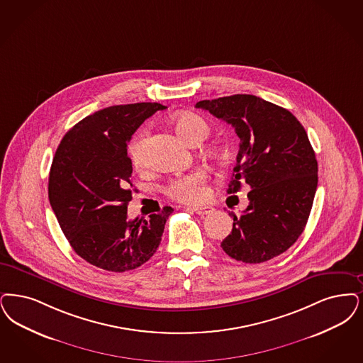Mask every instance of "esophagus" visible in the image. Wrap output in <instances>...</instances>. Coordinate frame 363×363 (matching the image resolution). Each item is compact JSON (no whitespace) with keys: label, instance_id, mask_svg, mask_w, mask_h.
Masks as SVG:
<instances>
[{"label":"esophagus","instance_id":"1","mask_svg":"<svg viewBox=\"0 0 363 363\" xmlns=\"http://www.w3.org/2000/svg\"><path fill=\"white\" fill-rule=\"evenodd\" d=\"M191 211L193 212H196L199 216H205V215H211V213H213V211H215V208H212V206H194V208H191Z\"/></svg>","mask_w":363,"mask_h":363}]
</instances>
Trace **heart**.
Masks as SVG:
<instances>
[{"mask_svg":"<svg viewBox=\"0 0 363 363\" xmlns=\"http://www.w3.org/2000/svg\"><path fill=\"white\" fill-rule=\"evenodd\" d=\"M175 130L181 135V138L190 145H197L211 133V125L208 121L196 113H181L175 117ZM147 139L148 132L143 130L139 133L130 145V157L132 164L136 170L145 169L147 162ZM209 155L218 157L221 152V147L218 145H211L208 150ZM166 193L178 201L186 203H197L203 201L208 196L206 186V174L197 170L184 177H178L166 186Z\"/></svg>","mask_w":363,"mask_h":363,"instance_id":"heart-1","label":"heart"}]
</instances>
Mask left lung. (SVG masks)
Segmentation results:
<instances>
[{"label":"left lung","instance_id":"8db88e82","mask_svg":"<svg viewBox=\"0 0 363 363\" xmlns=\"http://www.w3.org/2000/svg\"><path fill=\"white\" fill-rule=\"evenodd\" d=\"M231 124L240 140L227 193L248 188L221 247L231 258L262 263L285 252L304 231L318 188V160L301 123L288 109L251 94L197 102Z\"/></svg>","mask_w":363,"mask_h":363}]
</instances>
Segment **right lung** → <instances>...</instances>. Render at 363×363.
I'll list each match as a JSON object with an SVG mask.
<instances>
[{
    "mask_svg": "<svg viewBox=\"0 0 363 363\" xmlns=\"http://www.w3.org/2000/svg\"><path fill=\"white\" fill-rule=\"evenodd\" d=\"M166 109L158 102L113 105L82 118L55 152L48 199L74 251L90 264L123 273L148 261L160 247L167 206L128 220L132 162L127 145L145 118Z\"/></svg>",
    "mask_w": 363,
    "mask_h": 363,
    "instance_id": "obj_1",
    "label": "right lung"
}]
</instances>
